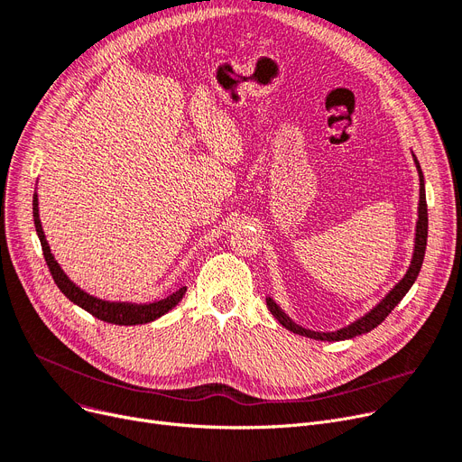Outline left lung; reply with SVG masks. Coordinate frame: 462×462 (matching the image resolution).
<instances>
[{
    "instance_id": "obj_1",
    "label": "left lung",
    "mask_w": 462,
    "mask_h": 462,
    "mask_svg": "<svg viewBox=\"0 0 462 462\" xmlns=\"http://www.w3.org/2000/svg\"><path fill=\"white\" fill-rule=\"evenodd\" d=\"M411 157H414V164L418 168V176H420V204H418V223H416L414 253H411V260H410V265H408L404 277L367 314H363V317L357 319L356 322H352V324H348V326H345L341 329H335V331H312V329H307V328L296 324L292 319H290L288 314L277 305V301L273 298H265L268 309L272 310L273 317L279 320V324H282L286 329H290L292 333H298V335H303V337H310V338H314V341H346V338H354L357 335L369 333L378 324H382L385 320L387 314H390L399 305V301L406 296V292L411 288V284L416 282V279L420 275L421 263H423V258H425V249H427V228H429L427 200H425V180H423L421 166H420L416 155L411 153Z\"/></svg>"
}]
</instances>
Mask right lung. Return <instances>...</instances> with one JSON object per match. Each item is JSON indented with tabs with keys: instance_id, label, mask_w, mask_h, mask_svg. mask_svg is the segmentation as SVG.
Masks as SVG:
<instances>
[{
	"instance_id": "right-lung-1",
	"label": "right lung",
	"mask_w": 462,
	"mask_h": 462,
	"mask_svg": "<svg viewBox=\"0 0 462 462\" xmlns=\"http://www.w3.org/2000/svg\"><path fill=\"white\" fill-rule=\"evenodd\" d=\"M33 221H35V230H37V236H39V241H41L44 260L48 263V270H51V273L54 277V282L58 284V288L72 303L82 307L89 314H93L95 319H99V320L108 322V324H116V326L148 324V322H153V320L161 319L162 314H166L168 310H172L187 292V286H181L180 290H176V292H172L170 296H166L162 300L148 301V303L110 301V300H103V298H97L93 294H88L86 290H82L77 282H72L67 277V273L61 270V265L58 263V260L54 258V254L51 251V245H48L42 225H41V217H39L37 190L33 194Z\"/></svg>"
}]
</instances>
